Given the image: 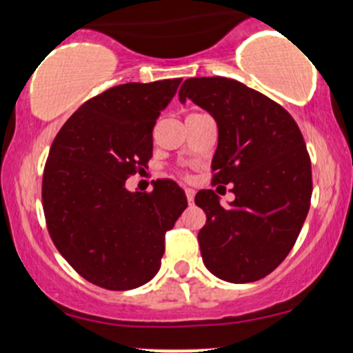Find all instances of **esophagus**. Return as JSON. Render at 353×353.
Returning <instances> with one entry per match:
<instances>
[{
    "label": "esophagus",
    "mask_w": 353,
    "mask_h": 353,
    "mask_svg": "<svg viewBox=\"0 0 353 353\" xmlns=\"http://www.w3.org/2000/svg\"><path fill=\"white\" fill-rule=\"evenodd\" d=\"M194 196H196L194 189H185V197H188L189 204H192V202H194Z\"/></svg>",
    "instance_id": "esophagus-1"
}]
</instances>
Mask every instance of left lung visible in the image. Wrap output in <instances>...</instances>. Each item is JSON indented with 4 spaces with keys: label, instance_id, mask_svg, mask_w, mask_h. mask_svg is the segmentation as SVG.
Returning <instances> with one entry per match:
<instances>
[{
    "label": "left lung",
    "instance_id": "left-lung-1",
    "mask_svg": "<svg viewBox=\"0 0 353 353\" xmlns=\"http://www.w3.org/2000/svg\"><path fill=\"white\" fill-rule=\"evenodd\" d=\"M179 99L216 119L212 184H232L236 196L224 208L212 189L196 194L208 217L197 236L202 261L222 281L264 279L292 250L310 208L312 165L301 129L281 104L221 76L185 79Z\"/></svg>",
    "mask_w": 353,
    "mask_h": 353
}]
</instances>
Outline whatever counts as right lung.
Returning <instances> with one entry per match:
<instances>
[{
  "label": "right lung",
  "mask_w": 353,
  "mask_h": 353,
  "mask_svg": "<svg viewBox=\"0 0 353 353\" xmlns=\"http://www.w3.org/2000/svg\"><path fill=\"white\" fill-rule=\"evenodd\" d=\"M181 78L128 83L81 106L52 141L43 174V209L56 249L72 269L108 290L144 285L161 267L165 232L188 208L174 181L129 192L148 168L152 129Z\"/></svg>",
  "instance_id": "obj_1"
}]
</instances>
